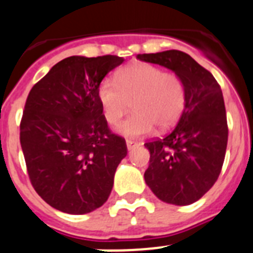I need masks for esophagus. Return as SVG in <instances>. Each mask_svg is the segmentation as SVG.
Instances as JSON below:
<instances>
[{"label":"esophagus","mask_w":253,"mask_h":253,"mask_svg":"<svg viewBox=\"0 0 253 253\" xmlns=\"http://www.w3.org/2000/svg\"><path fill=\"white\" fill-rule=\"evenodd\" d=\"M126 145H127V150H128V151H131V150L136 149V147L138 146V142H136V141H132V140H126Z\"/></svg>","instance_id":"esophagus-1"}]
</instances>
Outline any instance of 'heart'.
Returning <instances> with one entry per match:
<instances>
[{"label":"heart","mask_w":253,"mask_h":253,"mask_svg":"<svg viewBox=\"0 0 253 253\" xmlns=\"http://www.w3.org/2000/svg\"><path fill=\"white\" fill-rule=\"evenodd\" d=\"M97 95L104 118L111 125L121 120L132 102L133 113L117 127L127 137L147 135L155 125L169 128L179 120L186 101L185 84L180 77L147 63L125 68L117 74V81L104 78Z\"/></svg>","instance_id":"obj_1"}]
</instances>
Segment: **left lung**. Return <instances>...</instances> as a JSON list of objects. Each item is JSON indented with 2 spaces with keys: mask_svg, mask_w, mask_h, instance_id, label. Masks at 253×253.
<instances>
[{
  "mask_svg": "<svg viewBox=\"0 0 253 253\" xmlns=\"http://www.w3.org/2000/svg\"><path fill=\"white\" fill-rule=\"evenodd\" d=\"M137 59L168 68L185 84V107L176 126L145 143L150 165L143 176L160 200L189 206L208 192L222 170L228 141L222 89L211 72L180 50L138 54Z\"/></svg>",
  "mask_w": 253,
  "mask_h": 253,
  "instance_id": "left-lung-1",
  "label": "left lung"
}]
</instances>
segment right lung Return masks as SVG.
<instances>
[{
    "label": "right lung",
    "mask_w": 253,
    "mask_h": 253,
    "mask_svg": "<svg viewBox=\"0 0 253 253\" xmlns=\"http://www.w3.org/2000/svg\"><path fill=\"white\" fill-rule=\"evenodd\" d=\"M124 58L69 56L29 93L20 142L34 189L49 206L85 214L107 202L126 141L111 133L98 85Z\"/></svg>",
    "instance_id": "right-lung-1"
}]
</instances>
